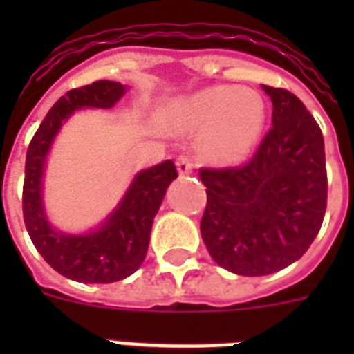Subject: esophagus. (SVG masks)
Masks as SVG:
<instances>
[{
  "label": "esophagus",
  "instance_id": "34e87169",
  "mask_svg": "<svg viewBox=\"0 0 354 354\" xmlns=\"http://www.w3.org/2000/svg\"><path fill=\"white\" fill-rule=\"evenodd\" d=\"M176 169H178V172H180V176H187V174H191V172H193V160H191V158L185 154L178 156Z\"/></svg>",
  "mask_w": 354,
  "mask_h": 354
}]
</instances>
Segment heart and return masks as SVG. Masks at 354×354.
<instances>
[{
  "label": "heart",
  "instance_id": "1",
  "mask_svg": "<svg viewBox=\"0 0 354 354\" xmlns=\"http://www.w3.org/2000/svg\"><path fill=\"white\" fill-rule=\"evenodd\" d=\"M187 128H204L200 147L215 163L242 160L263 133L266 106L257 91L235 86H213L174 108Z\"/></svg>",
  "mask_w": 354,
  "mask_h": 354
}]
</instances>
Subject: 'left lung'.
Masks as SVG:
<instances>
[{
    "instance_id": "1",
    "label": "left lung",
    "mask_w": 354,
    "mask_h": 354,
    "mask_svg": "<svg viewBox=\"0 0 354 354\" xmlns=\"http://www.w3.org/2000/svg\"><path fill=\"white\" fill-rule=\"evenodd\" d=\"M272 128L248 163L200 169L207 205L200 232L216 264L268 275L296 263L318 235L327 207L324 133L294 93L263 86Z\"/></svg>"
}]
</instances>
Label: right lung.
<instances>
[{
	"mask_svg": "<svg viewBox=\"0 0 354 354\" xmlns=\"http://www.w3.org/2000/svg\"><path fill=\"white\" fill-rule=\"evenodd\" d=\"M127 86L112 80L69 90L47 112L25 160L24 221L30 241L46 263L68 279L79 283H113L132 275L143 264L150 230L167 187L178 176L171 160L141 171L119 202L118 209L95 232L66 235L49 224L41 200V178L47 152L64 121L80 108H112Z\"/></svg>",
	"mask_w": 354,
	"mask_h": 354,
	"instance_id": "1",
	"label": "right lung"
}]
</instances>
